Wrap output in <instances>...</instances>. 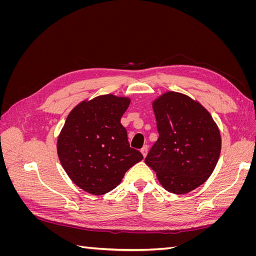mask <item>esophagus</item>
Returning a JSON list of instances; mask_svg holds the SVG:
<instances>
[{"mask_svg": "<svg viewBox=\"0 0 256 256\" xmlns=\"http://www.w3.org/2000/svg\"><path fill=\"white\" fill-rule=\"evenodd\" d=\"M147 150H148V146H147V145H144L142 148H141V152H142V154H143L144 157L147 154Z\"/></svg>", "mask_w": 256, "mask_h": 256, "instance_id": "1", "label": "esophagus"}]
</instances>
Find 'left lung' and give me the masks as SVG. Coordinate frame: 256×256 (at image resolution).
Returning <instances> with one entry per match:
<instances>
[{
	"label": "left lung",
	"instance_id": "1",
	"mask_svg": "<svg viewBox=\"0 0 256 256\" xmlns=\"http://www.w3.org/2000/svg\"><path fill=\"white\" fill-rule=\"evenodd\" d=\"M159 132L145 158L166 191L184 194L203 184L220 157V130L196 100L166 92L152 102Z\"/></svg>",
	"mask_w": 256,
	"mask_h": 256
}]
</instances>
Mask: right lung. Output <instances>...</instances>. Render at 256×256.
Masks as SVG:
<instances>
[{
    "instance_id": "1",
    "label": "right lung",
    "mask_w": 256,
    "mask_h": 256,
    "mask_svg": "<svg viewBox=\"0 0 256 256\" xmlns=\"http://www.w3.org/2000/svg\"><path fill=\"white\" fill-rule=\"evenodd\" d=\"M130 98L112 94L83 100L68 114L58 138V154L69 178L82 190L102 196L118 187L143 159L131 148L120 124Z\"/></svg>"
}]
</instances>
